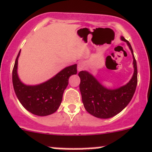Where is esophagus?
I'll use <instances>...</instances> for the list:
<instances>
[{
    "mask_svg": "<svg viewBox=\"0 0 152 152\" xmlns=\"http://www.w3.org/2000/svg\"><path fill=\"white\" fill-rule=\"evenodd\" d=\"M85 67V64L84 62H80L78 63V65H77V70L78 71L83 70Z\"/></svg>",
    "mask_w": 152,
    "mask_h": 152,
    "instance_id": "esophagus-1",
    "label": "esophagus"
}]
</instances>
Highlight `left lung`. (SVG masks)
I'll return each instance as SVG.
<instances>
[{
	"mask_svg": "<svg viewBox=\"0 0 152 152\" xmlns=\"http://www.w3.org/2000/svg\"><path fill=\"white\" fill-rule=\"evenodd\" d=\"M133 55L134 72L132 78L126 85L116 89L105 88L93 75L87 71H80V90L85 110L93 116L99 118H109L122 111L134 96L137 85V65L130 43L124 37Z\"/></svg>",
	"mask_w": 152,
	"mask_h": 152,
	"instance_id": "obj_1",
	"label": "left lung"
}]
</instances>
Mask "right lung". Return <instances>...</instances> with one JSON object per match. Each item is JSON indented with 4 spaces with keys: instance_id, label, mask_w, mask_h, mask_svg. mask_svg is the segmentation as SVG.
<instances>
[{
    "instance_id": "obj_1",
    "label": "right lung",
    "mask_w": 152,
    "mask_h": 152,
    "mask_svg": "<svg viewBox=\"0 0 152 152\" xmlns=\"http://www.w3.org/2000/svg\"><path fill=\"white\" fill-rule=\"evenodd\" d=\"M18 52L12 72V81L16 95L21 105L30 113L45 116L57 111L62 100L69 77L77 74V64L65 67L55 76L42 84L26 85L20 80L17 73Z\"/></svg>"
}]
</instances>
